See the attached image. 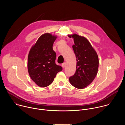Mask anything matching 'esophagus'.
Listing matches in <instances>:
<instances>
[{
    "mask_svg": "<svg viewBox=\"0 0 125 125\" xmlns=\"http://www.w3.org/2000/svg\"><path fill=\"white\" fill-rule=\"evenodd\" d=\"M65 66H66V63L64 62V63H63L62 64V67L63 68H64Z\"/></svg>",
    "mask_w": 125,
    "mask_h": 125,
    "instance_id": "34e87169",
    "label": "esophagus"
}]
</instances>
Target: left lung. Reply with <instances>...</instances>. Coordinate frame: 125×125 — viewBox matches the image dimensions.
<instances>
[{
  "mask_svg": "<svg viewBox=\"0 0 125 125\" xmlns=\"http://www.w3.org/2000/svg\"><path fill=\"white\" fill-rule=\"evenodd\" d=\"M68 35L74 39L72 47L77 61L76 72L69 78V81L74 87L83 89L93 82L97 74L98 57L85 38L77 34Z\"/></svg>",
  "mask_w": 125,
  "mask_h": 125,
  "instance_id": "1",
  "label": "left lung"
}]
</instances>
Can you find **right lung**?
Returning a JSON list of instances; mask_svg holds the SVG:
<instances>
[{"label": "right lung", "mask_w": 125, "mask_h": 125, "mask_svg": "<svg viewBox=\"0 0 125 125\" xmlns=\"http://www.w3.org/2000/svg\"><path fill=\"white\" fill-rule=\"evenodd\" d=\"M57 37L46 33L31 48L28 58V70L31 80L42 87L49 85L62 67L55 63L56 54L53 44Z\"/></svg>", "instance_id": "add662e5"}]
</instances>
